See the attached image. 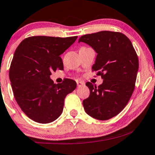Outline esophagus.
I'll use <instances>...</instances> for the list:
<instances>
[{"instance_id":"34e87169","label":"esophagus","mask_w":155,"mask_h":155,"mask_svg":"<svg viewBox=\"0 0 155 155\" xmlns=\"http://www.w3.org/2000/svg\"><path fill=\"white\" fill-rule=\"evenodd\" d=\"M85 84L84 82H83V81H77V85L78 87H80V86H84V85Z\"/></svg>"}]
</instances>
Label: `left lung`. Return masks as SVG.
<instances>
[{"instance_id":"obj_1","label":"left lung","mask_w":155,"mask_h":155,"mask_svg":"<svg viewBox=\"0 0 155 155\" xmlns=\"http://www.w3.org/2000/svg\"><path fill=\"white\" fill-rule=\"evenodd\" d=\"M78 42L86 43L97 52L91 70L104 80L97 87L86 84L90 94L83 101L84 110L95 119H110L124 109L134 91L139 68L137 53L130 40L117 31L85 35Z\"/></svg>"}]
</instances>
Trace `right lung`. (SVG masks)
Returning a JSON list of instances; mask_svg holds the SVG:
<instances>
[{
    "instance_id": "1",
    "label": "right lung",
    "mask_w": 155,
    "mask_h": 155,
    "mask_svg": "<svg viewBox=\"0 0 155 155\" xmlns=\"http://www.w3.org/2000/svg\"><path fill=\"white\" fill-rule=\"evenodd\" d=\"M78 38L32 36L24 39L15 51L9 80L13 94L21 110L40 124L55 120L62 113L64 100L77 84L66 78L54 84L51 71L64 69L61 54Z\"/></svg>"
}]
</instances>
